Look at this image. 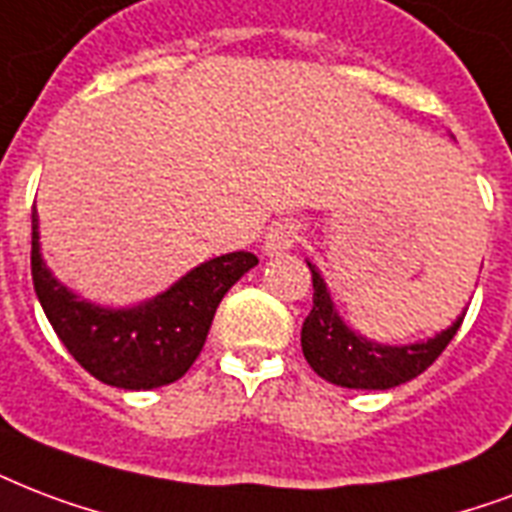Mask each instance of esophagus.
Wrapping results in <instances>:
<instances>
[{"label": "esophagus", "mask_w": 512, "mask_h": 512, "mask_svg": "<svg viewBox=\"0 0 512 512\" xmlns=\"http://www.w3.org/2000/svg\"><path fill=\"white\" fill-rule=\"evenodd\" d=\"M300 239V228L295 222L290 220H282V222H273L271 230L265 233V241H263V249L268 255H279V252H287L298 244Z\"/></svg>", "instance_id": "34e87169"}]
</instances>
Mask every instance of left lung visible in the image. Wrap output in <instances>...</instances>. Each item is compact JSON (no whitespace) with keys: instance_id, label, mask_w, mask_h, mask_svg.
<instances>
[{"instance_id":"1","label":"left lung","mask_w":512,"mask_h":512,"mask_svg":"<svg viewBox=\"0 0 512 512\" xmlns=\"http://www.w3.org/2000/svg\"><path fill=\"white\" fill-rule=\"evenodd\" d=\"M308 268H311V282H314V306L300 330V346L314 373L330 384L346 386V389H392V386L405 384L438 360L462 325V317H459V322H454L440 335L427 338L424 343H411V346L370 343L351 333L338 319L322 276L311 263Z\"/></svg>"}]
</instances>
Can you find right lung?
Returning <instances> with one entry per match:
<instances>
[{"label": "right lung", "mask_w": 512, "mask_h": 512, "mask_svg": "<svg viewBox=\"0 0 512 512\" xmlns=\"http://www.w3.org/2000/svg\"><path fill=\"white\" fill-rule=\"evenodd\" d=\"M255 265L252 252L214 257L150 303L109 311L50 276L39 257L37 212H31V279L45 317L74 360L117 389H155L185 376L204 349L225 292Z\"/></svg>", "instance_id": "obj_1"}]
</instances>
